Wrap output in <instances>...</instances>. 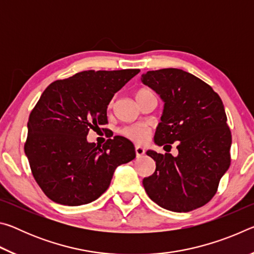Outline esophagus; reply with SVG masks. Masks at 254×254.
Wrapping results in <instances>:
<instances>
[{
	"label": "esophagus",
	"mask_w": 254,
	"mask_h": 254,
	"mask_svg": "<svg viewBox=\"0 0 254 254\" xmlns=\"http://www.w3.org/2000/svg\"><path fill=\"white\" fill-rule=\"evenodd\" d=\"M144 152H145V150H144V148H142V147H139V145H136L135 147V154H136V158H141L144 154Z\"/></svg>",
	"instance_id": "obj_1"
}]
</instances>
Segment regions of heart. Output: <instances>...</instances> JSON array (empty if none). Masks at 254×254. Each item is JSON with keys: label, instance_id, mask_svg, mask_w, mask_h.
<instances>
[{"label": "heart", "instance_id": "b5f03b06", "mask_svg": "<svg viewBox=\"0 0 254 254\" xmlns=\"http://www.w3.org/2000/svg\"><path fill=\"white\" fill-rule=\"evenodd\" d=\"M148 94L152 93L148 89H139L135 94V98L139 100L140 97L148 95ZM120 132H121L122 135L135 143H144L149 137V128L143 124H132V126L124 127Z\"/></svg>", "mask_w": 254, "mask_h": 254}]
</instances>
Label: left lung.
Wrapping results in <instances>:
<instances>
[{
  "label": "left lung",
  "instance_id": "left-lung-1",
  "mask_svg": "<svg viewBox=\"0 0 254 254\" xmlns=\"http://www.w3.org/2000/svg\"><path fill=\"white\" fill-rule=\"evenodd\" d=\"M141 80L165 102L154 142L178 143L177 157L148 150L156 171L143 179L145 191L173 212L201 207L216 194L231 165L232 135L221 97L198 77L177 68L148 71Z\"/></svg>",
  "mask_w": 254,
  "mask_h": 254
}]
</instances>
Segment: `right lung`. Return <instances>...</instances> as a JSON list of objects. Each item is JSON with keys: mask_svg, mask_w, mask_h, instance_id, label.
<instances>
[{"mask_svg": "<svg viewBox=\"0 0 254 254\" xmlns=\"http://www.w3.org/2000/svg\"><path fill=\"white\" fill-rule=\"evenodd\" d=\"M139 71L85 70L42 93L30 113L24 152L37 184L55 203L78 206L97 199L117 167L135 158L127 137L117 135L100 147L86 136L107 123L112 97Z\"/></svg>", "mask_w": 254, "mask_h": 254, "instance_id": "obj_1", "label": "right lung"}]
</instances>
